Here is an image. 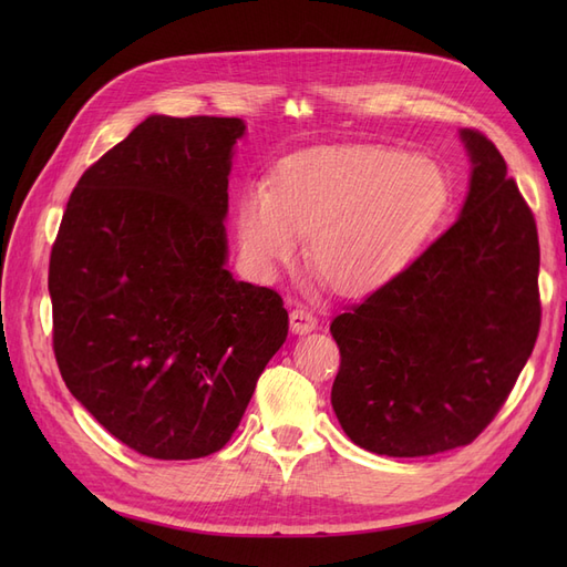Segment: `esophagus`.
<instances>
[{
    "label": "esophagus",
    "mask_w": 567,
    "mask_h": 567,
    "mask_svg": "<svg viewBox=\"0 0 567 567\" xmlns=\"http://www.w3.org/2000/svg\"><path fill=\"white\" fill-rule=\"evenodd\" d=\"M317 326V317L307 310V307L298 305L293 307V312H290V329L293 333H310Z\"/></svg>",
    "instance_id": "34e87169"
}]
</instances>
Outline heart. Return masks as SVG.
Returning <instances> with one entry per match:
<instances>
[{"label":"heart","mask_w":567,"mask_h":567,"mask_svg":"<svg viewBox=\"0 0 567 567\" xmlns=\"http://www.w3.org/2000/svg\"><path fill=\"white\" fill-rule=\"evenodd\" d=\"M450 203L442 169L414 153L362 146L288 161L269 186L238 205V241L262 271L293 260L310 237V262L342 293L383 286L433 234Z\"/></svg>","instance_id":"1"}]
</instances>
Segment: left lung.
I'll use <instances>...</instances> for the list:
<instances>
[{"instance_id": "1", "label": "left lung", "mask_w": 567, "mask_h": 567, "mask_svg": "<svg viewBox=\"0 0 567 567\" xmlns=\"http://www.w3.org/2000/svg\"><path fill=\"white\" fill-rule=\"evenodd\" d=\"M473 163L454 225L331 321V404L348 437L385 456L471 444L494 421L539 336V238L506 161L461 130Z\"/></svg>"}]
</instances>
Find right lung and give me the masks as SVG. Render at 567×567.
I'll return each mask as SVG.
<instances>
[{
    "label": "right lung",
    "instance_id": "right-lung-1",
    "mask_svg": "<svg viewBox=\"0 0 567 567\" xmlns=\"http://www.w3.org/2000/svg\"><path fill=\"white\" fill-rule=\"evenodd\" d=\"M238 117L151 115L84 169L49 257L68 390L130 450L184 461L231 440L288 336L277 290L227 262Z\"/></svg>",
    "mask_w": 567,
    "mask_h": 567
}]
</instances>
